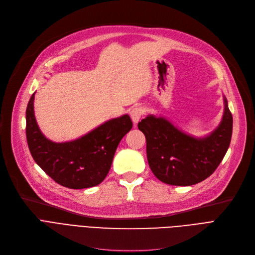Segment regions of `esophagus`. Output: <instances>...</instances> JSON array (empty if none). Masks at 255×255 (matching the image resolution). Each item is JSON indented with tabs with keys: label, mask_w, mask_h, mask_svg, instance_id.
Listing matches in <instances>:
<instances>
[{
	"label": "esophagus",
	"mask_w": 255,
	"mask_h": 255,
	"mask_svg": "<svg viewBox=\"0 0 255 255\" xmlns=\"http://www.w3.org/2000/svg\"><path fill=\"white\" fill-rule=\"evenodd\" d=\"M143 115V109L142 107L136 106L134 109H132V111L130 112V117L132 119V122L133 123H138V121L140 120L141 116Z\"/></svg>",
	"instance_id": "obj_1"
}]
</instances>
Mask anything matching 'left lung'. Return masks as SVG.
Listing matches in <instances>:
<instances>
[{
    "instance_id": "1",
    "label": "left lung",
    "mask_w": 255,
    "mask_h": 255,
    "mask_svg": "<svg viewBox=\"0 0 255 255\" xmlns=\"http://www.w3.org/2000/svg\"><path fill=\"white\" fill-rule=\"evenodd\" d=\"M219 127L205 138L185 134L167 120L148 116L138 123L146 140V156L157 179L169 185L190 186L209 178L229 149L233 116L224 98Z\"/></svg>"
}]
</instances>
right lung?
I'll return each instance as SVG.
<instances>
[{"label": "right lung", "mask_w": 255, "mask_h": 255, "mask_svg": "<svg viewBox=\"0 0 255 255\" xmlns=\"http://www.w3.org/2000/svg\"><path fill=\"white\" fill-rule=\"evenodd\" d=\"M34 94L25 112V135L35 162L58 184L71 189L99 185L109 173L115 152L132 128L128 115L113 119L73 141L56 143L39 130L34 116Z\"/></svg>", "instance_id": "right-lung-1"}]
</instances>
